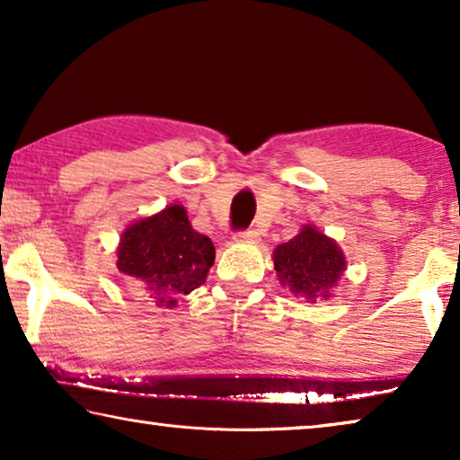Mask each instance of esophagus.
Listing matches in <instances>:
<instances>
[{"mask_svg": "<svg viewBox=\"0 0 460 460\" xmlns=\"http://www.w3.org/2000/svg\"><path fill=\"white\" fill-rule=\"evenodd\" d=\"M239 239H247V241H258L260 239V231L258 229H245L237 233Z\"/></svg>", "mask_w": 460, "mask_h": 460, "instance_id": "obj_1", "label": "esophagus"}]
</instances>
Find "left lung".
<instances>
[{
  "label": "left lung",
  "mask_w": 460,
  "mask_h": 460,
  "mask_svg": "<svg viewBox=\"0 0 460 460\" xmlns=\"http://www.w3.org/2000/svg\"><path fill=\"white\" fill-rule=\"evenodd\" d=\"M274 270L279 284L314 302L318 296L329 298L331 288L347 270V261L337 241L313 225H305L298 235L274 249Z\"/></svg>",
  "instance_id": "8db88e82"
}]
</instances>
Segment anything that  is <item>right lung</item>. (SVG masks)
I'll return each mask as SVG.
<instances>
[{
    "label": "right lung",
    "mask_w": 460,
    "mask_h": 460,
    "mask_svg": "<svg viewBox=\"0 0 460 460\" xmlns=\"http://www.w3.org/2000/svg\"><path fill=\"white\" fill-rule=\"evenodd\" d=\"M213 261V241L192 229L181 205L131 223L118 247V270L144 284L158 308H174L205 284Z\"/></svg>",
    "instance_id": "add662e5"
}]
</instances>
